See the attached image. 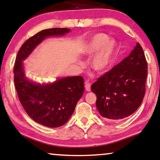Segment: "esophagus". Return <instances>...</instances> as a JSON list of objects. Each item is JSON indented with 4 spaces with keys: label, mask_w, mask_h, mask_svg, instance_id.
<instances>
[{
    "label": "esophagus",
    "mask_w": 160,
    "mask_h": 160,
    "mask_svg": "<svg viewBox=\"0 0 160 160\" xmlns=\"http://www.w3.org/2000/svg\"><path fill=\"white\" fill-rule=\"evenodd\" d=\"M85 88H86L87 92H90L91 91V84L88 81L85 82Z\"/></svg>",
    "instance_id": "34e87169"
}]
</instances>
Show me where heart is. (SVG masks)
<instances>
[{
	"instance_id": "b5f03b06",
	"label": "heart",
	"mask_w": 160,
	"mask_h": 160,
	"mask_svg": "<svg viewBox=\"0 0 160 160\" xmlns=\"http://www.w3.org/2000/svg\"><path fill=\"white\" fill-rule=\"evenodd\" d=\"M117 49V43L109 39L106 34L99 33L93 36L85 47L83 53L87 57H93L90 65L92 69L99 72L106 71L112 65Z\"/></svg>"
}]
</instances>
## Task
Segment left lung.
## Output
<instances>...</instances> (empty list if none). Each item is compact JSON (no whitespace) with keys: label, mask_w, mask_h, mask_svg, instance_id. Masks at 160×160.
<instances>
[{"label":"left lung","mask_w":160,"mask_h":160,"mask_svg":"<svg viewBox=\"0 0 160 160\" xmlns=\"http://www.w3.org/2000/svg\"><path fill=\"white\" fill-rule=\"evenodd\" d=\"M148 66L137 43L129 55L92 84L96 106L104 118L120 120L136 112L144 98Z\"/></svg>","instance_id":"1"}]
</instances>
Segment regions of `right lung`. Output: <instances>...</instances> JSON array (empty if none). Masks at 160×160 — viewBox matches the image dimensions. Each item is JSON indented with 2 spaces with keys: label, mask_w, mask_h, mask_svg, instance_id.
<instances>
[{
  "label": "right lung",
  "mask_w": 160,
  "mask_h": 160,
  "mask_svg": "<svg viewBox=\"0 0 160 160\" xmlns=\"http://www.w3.org/2000/svg\"><path fill=\"white\" fill-rule=\"evenodd\" d=\"M70 32L66 28L39 32L22 45L15 60L14 81L20 102L32 120L49 128L61 126L69 120L83 94V78L66 77L51 82H37L26 76L23 62L46 38L62 37Z\"/></svg>",
  "instance_id": "obj_1"
}]
</instances>
